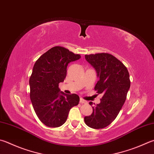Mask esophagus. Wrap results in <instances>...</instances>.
I'll return each mask as SVG.
<instances>
[{
    "label": "esophagus",
    "mask_w": 154,
    "mask_h": 154,
    "mask_svg": "<svg viewBox=\"0 0 154 154\" xmlns=\"http://www.w3.org/2000/svg\"><path fill=\"white\" fill-rule=\"evenodd\" d=\"M80 103L81 104H86L87 101L85 100H83V98H80Z\"/></svg>",
    "instance_id": "34e87169"
}]
</instances>
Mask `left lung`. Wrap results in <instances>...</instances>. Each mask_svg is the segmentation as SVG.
<instances>
[{"instance_id":"1","label":"left lung","mask_w":154,"mask_h":154,"mask_svg":"<svg viewBox=\"0 0 154 154\" xmlns=\"http://www.w3.org/2000/svg\"><path fill=\"white\" fill-rule=\"evenodd\" d=\"M85 57L96 70L100 79L94 89L102 97L84 121L92 128H103L114 121L124 104L131 85L129 73L123 63L108 53L85 54Z\"/></svg>"}]
</instances>
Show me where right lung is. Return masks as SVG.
Masks as SVG:
<instances>
[{"label": "right lung", "instance_id": "right-lung-1", "mask_svg": "<svg viewBox=\"0 0 154 154\" xmlns=\"http://www.w3.org/2000/svg\"><path fill=\"white\" fill-rule=\"evenodd\" d=\"M80 58L64 47L54 46L34 64L29 78V96L36 115L47 127L63 125L71 108L79 104L77 94L60 92L58 85L65 79L68 64Z\"/></svg>", "mask_w": 154, "mask_h": 154}]
</instances>
